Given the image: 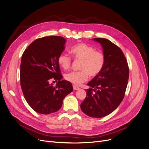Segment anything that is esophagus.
<instances>
[{
	"label": "esophagus",
	"mask_w": 149,
	"mask_h": 149,
	"mask_svg": "<svg viewBox=\"0 0 149 149\" xmlns=\"http://www.w3.org/2000/svg\"><path fill=\"white\" fill-rule=\"evenodd\" d=\"M73 89H74V91H77V90L80 89V88L78 86H75V85H73Z\"/></svg>",
	"instance_id": "esophagus-1"
}]
</instances>
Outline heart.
I'll list each match as a JSON object with an SVG mask.
<instances>
[{"mask_svg": "<svg viewBox=\"0 0 149 149\" xmlns=\"http://www.w3.org/2000/svg\"><path fill=\"white\" fill-rule=\"evenodd\" d=\"M70 53L75 59L81 61L80 65L81 70L70 71L65 75L67 81L75 85L86 81L89 75L91 77L98 75L104 66V54L86 43H79L72 46ZM58 63L63 69H68L71 65L72 58L67 54L61 53L58 56Z\"/></svg>", "mask_w": 149, "mask_h": 149, "instance_id": "b5f03b06", "label": "heart"}]
</instances>
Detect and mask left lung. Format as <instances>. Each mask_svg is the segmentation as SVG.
I'll return each mask as SVG.
<instances>
[{"instance_id": "1", "label": "left lung", "mask_w": 149, "mask_h": 149, "mask_svg": "<svg viewBox=\"0 0 149 149\" xmlns=\"http://www.w3.org/2000/svg\"><path fill=\"white\" fill-rule=\"evenodd\" d=\"M93 40L102 47L104 66L101 72L88 83L90 88L86 90V97L80 107L88 116L102 118L114 111L123 101L129 70L126 57L119 47L106 38H95Z\"/></svg>"}]
</instances>
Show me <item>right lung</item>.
<instances>
[{"label": "right lung", "instance_id": "add662e5", "mask_svg": "<svg viewBox=\"0 0 149 149\" xmlns=\"http://www.w3.org/2000/svg\"><path fill=\"white\" fill-rule=\"evenodd\" d=\"M66 40L60 36H48L31 43L23 52L20 64V86L28 104L42 114H50L61 108L65 97L73 91L69 81L61 80L58 58ZM53 78L55 87L49 83Z\"/></svg>", "mask_w": 149, "mask_h": 149}]
</instances>
